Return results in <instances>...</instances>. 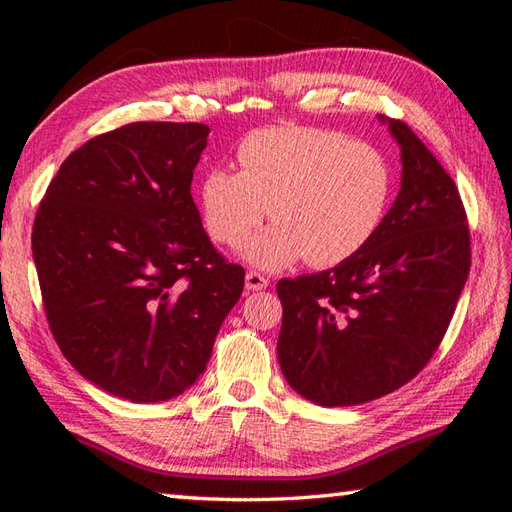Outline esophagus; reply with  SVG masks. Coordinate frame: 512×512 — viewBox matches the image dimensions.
I'll list each match as a JSON object with an SVG mask.
<instances>
[{
    "label": "esophagus",
    "instance_id": "34e87169",
    "mask_svg": "<svg viewBox=\"0 0 512 512\" xmlns=\"http://www.w3.org/2000/svg\"><path fill=\"white\" fill-rule=\"evenodd\" d=\"M244 286H246V290H248V292H257V290H264V288L268 286V279H266L264 275H259V273H253V270H250V273H246V279H244Z\"/></svg>",
    "mask_w": 512,
    "mask_h": 512
}]
</instances>
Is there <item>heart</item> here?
Wrapping results in <instances>:
<instances>
[{"label": "heart", "instance_id": "heart-1", "mask_svg": "<svg viewBox=\"0 0 512 512\" xmlns=\"http://www.w3.org/2000/svg\"><path fill=\"white\" fill-rule=\"evenodd\" d=\"M239 171L213 167L198 202L215 242L237 246L268 213L266 231L244 257L264 270L339 266L372 242L383 224L394 171L376 145L323 127L279 125L250 132L235 149Z\"/></svg>", "mask_w": 512, "mask_h": 512}]
</instances>
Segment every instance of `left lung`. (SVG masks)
<instances>
[{
	"label": "left lung",
	"mask_w": 512,
	"mask_h": 512,
	"mask_svg": "<svg viewBox=\"0 0 512 512\" xmlns=\"http://www.w3.org/2000/svg\"><path fill=\"white\" fill-rule=\"evenodd\" d=\"M400 147V191L361 253L281 279L277 341L288 385L321 407L391 394L438 350L471 268L458 187L407 123L378 116Z\"/></svg>",
	"instance_id": "obj_1"
}]
</instances>
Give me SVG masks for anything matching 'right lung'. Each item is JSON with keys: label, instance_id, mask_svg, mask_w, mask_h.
<instances>
[{"label": "right lung", "instance_id": "right-lung-1", "mask_svg": "<svg viewBox=\"0 0 512 512\" xmlns=\"http://www.w3.org/2000/svg\"><path fill=\"white\" fill-rule=\"evenodd\" d=\"M211 129L132 123L65 158L32 226L54 341L85 380L132 402L180 396L244 290L191 198Z\"/></svg>", "mask_w": 512, "mask_h": 512}]
</instances>
